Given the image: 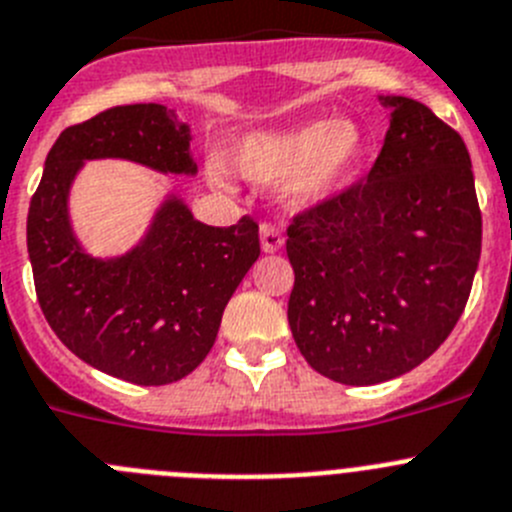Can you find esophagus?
<instances>
[{"mask_svg":"<svg viewBox=\"0 0 512 512\" xmlns=\"http://www.w3.org/2000/svg\"><path fill=\"white\" fill-rule=\"evenodd\" d=\"M285 245V237L275 224H262L260 227V247L262 252L272 255V252H278L280 247Z\"/></svg>","mask_w":512,"mask_h":512,"instance_id":"1","label":"esophagus"}]
</instances>
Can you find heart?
Masks as SVG:
<instances>
[{
	"mask_svg": "<svg viewBox=\"0 0 512 512\" xmlns=\"http://www.w3.org/2000/svg\"><path fill=\"white\" fill-rule=\"evenodd\" d=\"M364 133L348 121H308L275 131H252L234 148V164L252 181L288 179L295 207H315L348 184L364 159ZM214 181L224 184L219 166Z\"/></svg>",
	"mask_w": 512,
	"mask_h": 512,
	"instance_id": "b5f03b06",
	"label": "heart"
}]
</instances>
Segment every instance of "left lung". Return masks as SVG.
I'll return each instance as SVG.
<instances>
[{"label": "left lung", "mask_w": 512, "mask_h": 512, "mask_svg": "<svg viewBox=\"0 0 512 512\" xmlns=\"http://www.w3.org/2000/svg\"><path fill=\"white\" fill-rule=\"evenodd\" d=\"M391 108L369 176L295 214L288 321L318 374L348 386L396 379L460 321L482 247V214L460 133L427 105Z\"/></svg>", "instance_id": "1"}]
</instances>
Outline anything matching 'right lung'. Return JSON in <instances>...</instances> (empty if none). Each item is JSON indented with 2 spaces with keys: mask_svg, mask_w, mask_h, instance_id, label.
<instances>
[{
  "mask_svg": "<svg viewBox=\"0 0 512 512\" xmlns=\"http://www.w3.org/2000/svg\"><path fill=\"white\" fill-rule=\"evenodd\" d=\"M189 141L166 105L108 108L60 133L27 214L37 300L55 336L93 369L138 386L174 384L207 358L229 298L260 257L257 222L209 227L169 197L131 252L98 260L73 232L70 186L93 159L194 176Z\"/></svg>",
  "mask_w": 512,
  "mask_h": 512,
  "instance_id": "right-lung-1",
  "label": "right lung"
}]
</instances>
